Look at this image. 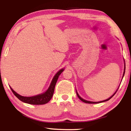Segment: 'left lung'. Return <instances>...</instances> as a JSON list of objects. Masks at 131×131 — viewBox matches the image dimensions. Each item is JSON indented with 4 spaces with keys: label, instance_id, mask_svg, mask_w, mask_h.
Here are the masks:
<instances>
[{
    "label": "left lung",
    "instance_id": "obj_1",
    "mask_svg": "<svg viewBox=\"0 0 131 131\" xmlns=\"http://www.w3.org/2000/svg\"><path fill=\"white\" fill-rule=\"evenodd\" d=\"M124 73H123V76H124V74H125V69H124ZM116 92H117V91H116ZM116 92L114 93V94L113 95L111 96V97H110L108 98V99H107V100H104V101H100V102H92V101H86V100H83V99H82V98L80 97V96L79 95V94H78V92H76V94H77V95H78V98H79V99L81 100L82 101H83V102H84V103H88V104H96V103H102V102H104V101H108V100H109L110 99V98H112L113 96L114 95V94H116Z\"/></svg>",
    "mask_w": 131,
    "mask_h": 131
}]
</instances>
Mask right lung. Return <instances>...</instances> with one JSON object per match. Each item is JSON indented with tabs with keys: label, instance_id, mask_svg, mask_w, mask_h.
Instances as JSON below:
<instances>
[{
	"label": "right lung",
	"instance_id": "1",
	"mask_svg": "<svg viewBox=\"0 0 131 131\" xmlns=\"http://www.w3.org/2000/svg\"><path fill=\"white\" fill-rule=\"evenodd\" d=\"M63 71L64 69L60 70L55 74L54 78H53L52 81L51 82V85H50L49 89H48L46 92L42 94L38 95L36 96H30V97H26V96H21L20 95L18 94L17 92H15L10 87V88L12 91V92H13V94L15 95L20 101L24 102V103L33 105L45 104L48 103V102L51 100L52 97L53 92H54L55 86V85H56L57 80H58L59 76H60L61 73Z\"/></svg>",
	"mask_w": 131,
	"mask_h": 131
}]
</instances>
